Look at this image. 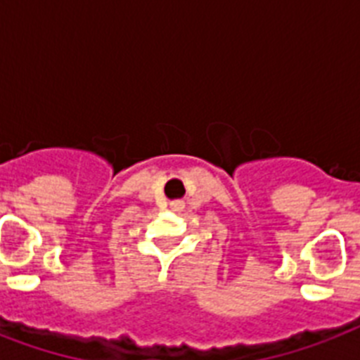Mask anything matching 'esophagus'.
<instances>
[{
	"instance_id": "obj_1",
	"label": "esophagus",
	"mask_w": 360,
	"mask_h": 360,
	"mask_svg": "<svg viewBox=\"0 0 360 360\" xmlns=\"http://www.w3.org/2000/svg\"><path fill=\"white\" fill-rule=\"evenodd\" d=\"M183 207H185L183 202H172V209H174V211H183Z\"/></svg>"
}]
</instances>
